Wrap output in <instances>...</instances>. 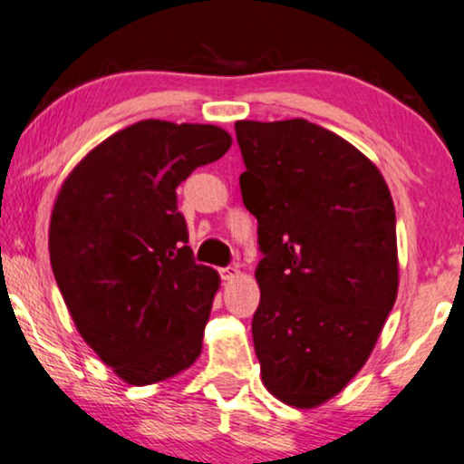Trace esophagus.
<instances>
[{
  "mask_svg": "<svg viewBox=\"0 0 464 464\" xmlns=\"http://www.w3.org/2000/svg\"><path fill=\"white\" fill-rule=\"evenodd\" d=\"M219 275H221V279L232 281V279H237V276L240 275V270L237 266H226V268L219 270Z\"/></svg>",
  "mask_w": 464,
  "mask_h": 464,
  "instance_id": "obj_1",
  "label": "esophagus"
}]
</instances>
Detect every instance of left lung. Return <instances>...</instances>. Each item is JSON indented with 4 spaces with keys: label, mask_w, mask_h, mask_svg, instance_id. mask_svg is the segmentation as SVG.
Instances as JSON below:
<instances>
[{
    "label": "left lung",
    "mask_w": 464,
    "mask_h": 464,
    "mask_svg": "<svg viewBox=\"0 0 464 464\" xmlns=\"http://www.w3.org/2000/svg\"><path fill=\"white\" fill-rule=\"evenodd\" d=\"M234 128L262 251L251 322L262 382L285 405L317 407L362 369L394 306L392 196L377 166L322 125Z\"/></svg>",
    "instance_id": "left-lung-1"
}]
</instances>
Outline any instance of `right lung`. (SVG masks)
Segmentation results:
<instances>
[{"label":"right lung","instance_id":"obj_1","mask_svg":"<svg viewBox=\"0 0 464 464\" xmlns=\"http://www.w3.org/2000/svg\"><path fill=\"white\" fill-rule=\"evenodd\" d=\"M230 144L218 125L147 119L100 142L59 189L48 227L59 292L87 345L131 386L200 356L219 275L194 262L177 188Z\"/></svg>","mask_w":464,"mask_h":464}]
</instances>
